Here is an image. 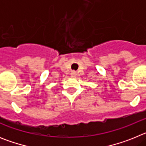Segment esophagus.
<instances>
[{"label":"esophagus","mask_w":146,"mask_h":146,"mask_svg":"<svg viewBox=\"0 0 146 146\" xmlns=\"http://www.w3.org/2000/svg\"><path fill=\"white\" fill-rule=\"evenodd\" d=\"M71 76H72V77H74L77 76V72H75V71H72V72H71Z\"/></svg>","instance_id":"esophagus-1"}]
</instances>
